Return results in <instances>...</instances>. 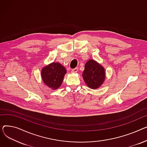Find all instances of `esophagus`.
<instances>
[{
	"label": "esophagus",
	"instance_id": "esophagus-1",
	"mask_svg": "<svg viewBox=\"0 0 147 147\" xmlns=\"http://www.w3.org/2000/svg\"><path fill=\"white\" fill-rule=\"evenodd\" d=\"M78 71V67L74 68L72 70V72H73V73H76Z\"/></svg>",
	"mask_w": 147,
	"mask_h": 147
}]
</instances>
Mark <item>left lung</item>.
<instances>
[{"label": "left lung", "instance_id": "left-lung-1", "mask_svg": "<svg viewBox=\"0 0 147 147\" xmlns=\"http://www.w3.org/2000/svg\"><path fill=\"white\" fill-rule=\"evenodd\" d=\"M82 78L91 89H97L104 83L106 72L104 67L93 59H90L85 65Z\"/></svg>", "mask_w": 147, "mask_h": 147}]
</instances>
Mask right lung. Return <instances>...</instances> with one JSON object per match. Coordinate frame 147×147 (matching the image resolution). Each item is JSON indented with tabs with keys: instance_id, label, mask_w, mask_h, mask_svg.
I'll list each match as a JSON object with an SVG mask.
<instances>
[{
	"instance_id": "1",
	"label": "right lung",
	"mask_w": 147,
	"mask_h": 147,
	"mask_svg": "<svg viewBox=\"0 0 147 147\" xmlns=\"http://www.w3.org/2000/svg\"><path fill=\"white\" fill-rule=\"evenodd\" d=\"M41 73L43 82L50 88L55 90L61 86L66 70L60 63L52 62L43 67Z\"/></svg>"
}]
</instances>
